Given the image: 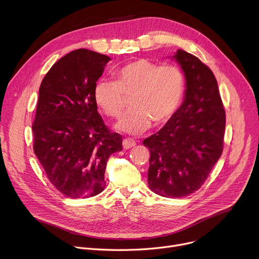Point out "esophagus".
Masks as SVG:
<instances>
[{
	"label": "esophagus",
	"mask_w": 259,
	"mask_h": 259,
	"mask_svg": "<svg viewBox=\"0 0 259 259\" xmlns=\"http://www.w3.org/2000/svg\"><path fill=\"white\" fill-rule=\"evenodd\" d=\"M135 144H136V142L133 139H131V138H125L123 140V147H124L125 150L131 149V147L135 146Z\"/></svg>",
	"instance_id": "obj_1"
}]
</instances>
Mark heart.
<instances>
[{
  "instance_id": "b5f03b06",
  "label": "heart",
  "mask_w": 259,
  "mask_h": 259,
  "mask_svg": "<svg viewBox=\"0 0 259 259\" xmlns=\"http://www.w3.org/2000/svg\"><path fill=\"white\" fill-rule=\"evenodd\" d=\"M186 90V77L175 64L149 59L128 63L115 72V80L100 79L94 87L96 104L110 118L122 116L127 97L134 107L117 124L124 133L140 135L169 121L178 109Z\"/></svg>"
}]
</instances>
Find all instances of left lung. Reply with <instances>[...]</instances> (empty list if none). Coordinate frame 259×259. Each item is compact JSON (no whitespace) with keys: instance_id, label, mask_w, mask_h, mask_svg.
I'll return each mask as SVG.
<instances>
[{"instance_id":"8db88e82","label":"left lung","mask_w":259,"mask_h":259,"mask_svg":"<svg viewBox=\"0 0 259 259\" xmlns=\"http://www.w3.org/2000/svg\"><path fill=\"white\" fill-rule=\"evenodd\" d=\"M172 58L186 77L184 100L143 145L151 152L149 188L162 197L182 198L202 187L223 154L226 112L212 70L180 49Z\"/></svg>"}]
</instances>
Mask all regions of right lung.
I'll return each mask as SVG.
<instances>
[{"label": "right lung", "instance_id": "add662e5", "mask_svg": "<svg viewBox=\"0 0 259 259\" xmlns=\"http://www.w3.org/2000/svg\"><path fill=\"white\" fill-rule=\"evenodd\" d=\"M110 58L78 49L44 77L32 124L33 152L53 186L68 198H89L105 187L109 156L123 138L110 132L97 112L94 87Z\"/></svg>", "mask_w": 259, "mask_h": 259}]
</instances>
